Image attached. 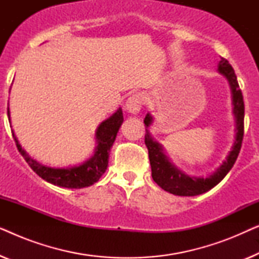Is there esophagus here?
<instances>
[{
	"label": "esophagus",
	"mask_w": 259,
	"mask_h": 259,
	"mask_svg": "<svg viewBox=\"0 0 259 259\" xmlns=\"http://www.w3.org/2000/svg\"><path fill=\"white\" fill-rule=\"evenodd\" d=\"M143 107V97L140 94H134L132 97H130L126 101V109L130 113L136 114Z\"/></svg>",
	"instance_id": "esophagus-1"
}]
</instances>
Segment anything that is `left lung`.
Listing matches in <instances>:
<instances>
[{
  "mask_svg": "<svg viewBox=\"0 0 259 259\" xmlns=\"http://www.w3.org/2000/svg\"><path fill=\"white\" fill-rule=\"evenodd\" d=\"M219 73L228 77L230 86L232 91V104H233V113L236 116V141L233 145L232 151L228 155L226 161L215 171L213 175L206 178H198V177H189L177 169L162 152V148L157 141L152 139V137L146 130L145 133V144L148 150V158H150V164L152 169V178L162 190L167 191L172 194L177 196H198L204 192H207L212 187H214L224 179L230 169L233 167L235 162L238 157L240 147H242V141L244 137V100L243 94L240 91L237 76L233 70L232 66L224 58L219 61ZM144 122L146 127L151 125L152 116L147 114L145 116Z\"/></svg>",
  "mask_w": 259,
  "mask_h": 259,
  "instance_id": "8db88e82",
  "label": "left lung"
}]
</instances>
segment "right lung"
Here are the masks:
<instances>
[{
    "instance_id": "1",
    "label": "right lung",
    "mask_w": 259,
    "mask_h": 259,
    "mask_svg": "<svg viewBox=\"0 0 259 259\" xmlns=\"http://www.w3.org/2000/svg\"><path fill=\"white\" fill-rule=\"evenodd\" d=\"M8 118L9 116V107H8ZM123 121L122 111L118 109L111 118L105 120L100 123L97 131V141L98 146L95 148V153L91 159H88L82 165L74 166L68 168H53L47 167L45 165H40L34 159L28 155L22 147L20 146L16 137L13 138L16 143V147L24 160L28 162L30 168L36 173L38 177L45 179L46 182L53 184V185L60 187H67V189H82L93 185L97 183L100 177L104 175L108 165V153L111 147L114 143L116 133Z\"/></svg>"
}]
</instances>
